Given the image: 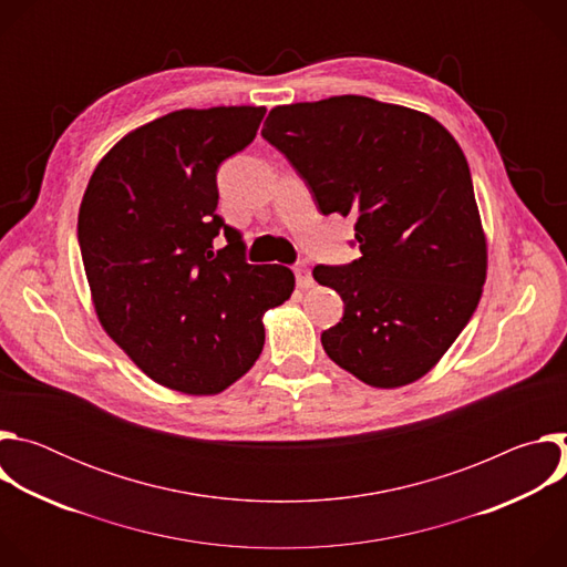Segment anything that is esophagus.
I'll use <instances>...</instances> for the list:
<instances>
[{
    "label": "esophagus",
    "instance_id": "1",
    "mask_svg": "<svg viewBox=\"0 0 567 567\" xmlns=\"http://www.w3.org/2000/svg\"><path fill=\"white\" fill-rule=\"evenodd\" d=\"M293 274H296V285L300 289H309L313 285V278H311V271L307 265H293Z\"/></svg>",
    "mask_w": 567,
    "mask_h": 567
}]
</instances>
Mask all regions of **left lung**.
I'll return each instance as SVG.
<instances>
[{"instance_id":"1","label":"left lung","mask_w":567,"mask_h":567,"mask_svg":"<svg viewBox=\"0 0 567 567\" xmlns=\"http://www.w3.org/2000/svg\"><path fill=\"white\" fill-rule=\"evenodd\" d=\"M262 136L322 215L354 217L361 258L313 267L346 305L320 334L328 357L374 388L417 381L460 337L487 278L457 141L429 114L368 96L274 107Z\"/></svg>"}]
</instances>
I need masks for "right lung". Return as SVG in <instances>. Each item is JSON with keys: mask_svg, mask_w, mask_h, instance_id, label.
<instances>
[{"mask_svg": "<svg viewBox=\"0 0 567 567\" xmlns=\"http://www.w3.org/2000/svg\"><path fill=\"white\" fill-rule=\"evenodd\" d=\"M265 107L179 110L123 136L78 213L105 332L156 383L215 394L262 352V313L293 291L282 265H249L241 233L215 213L217 168L245 150ZM227 245L217 252L212 239Z\"/></svg>", "mask_w": 567, "mask_h": 567, "instance_id": "1", "label": "right lung"}]
</instances>
